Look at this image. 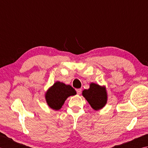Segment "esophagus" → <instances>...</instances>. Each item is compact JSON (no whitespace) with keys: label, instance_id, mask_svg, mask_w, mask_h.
<instances>
[{"label":"esophagus","instance_id":"34e87169","mask_svg":"<svg viewBox=\"0 0 148 148\" xmlns=\"http://www.w3.org/2000/svg\"><path fill=\"white\" fill-rule=\"evenodd\" d=\"M77 92L78 95L81 94V92H82V89H77Z\"/></svg>","mask_w":148,"mask_h":148}]
</instances>
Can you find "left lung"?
Here are the masks:
<instances>
[{
  "mask_svg": "<svg viewBox=\"0 0 148 148\" xmlns=\"http://www.w3.org/2000/svg\"><path fill=\"white\" fill-rule=\"evenodd\" d=\"M82 95L91 107L95 110H98L103 108L107 103V93L105 87L98 84L91 83L89 89H84Z\"/></svg>",
  "mask_w": 148,
  "mask_h": 148,
  "instance_id": "left-lung-1",
  "label": "left lung"
}]
</instances>
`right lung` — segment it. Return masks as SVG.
<instances>
[{"mask_svg": "<svg viewBox=\"0 0 148 148\" xmlns=\"http://www.w3.org/2000/svg\"><path fill=\"white\" fill-rule=\"evenodd\" d=\"M76 94V91L71 86L56 82L47 90L45 94V98L48 105L51 108L58 110L62 107L69 96Z\"/></svg>", "mask_w": 148, "mask_h": 148, "instance_id": "1", "label": "right lung"}]
</instances>
